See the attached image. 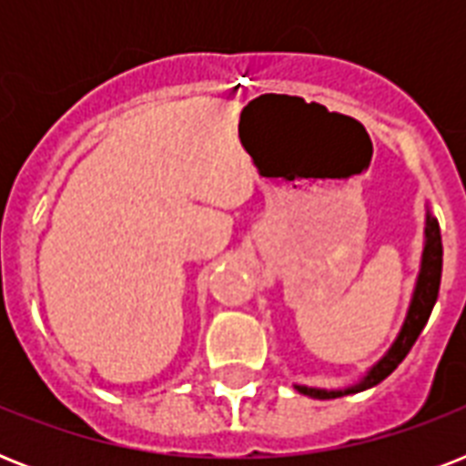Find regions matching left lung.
<instances>
[{"instance_id":"obj_1","label":"left lung","mask_w":466,"mask_h":466,"mask_svg":"<svg viewBox=\"0 0 466 466\" xmlns=\"http://www.w3.org/2000/svg\"><path fill=\"white\" fill-rule=\"evenodd\" d=\"M441 276H442V239H441V225L438 219L431 215V210L426 212V247H423V258H420V273L419 280H416V288H413V298L409 311H406L404 326L399 331L397 340L391 343V348L387 350L382 360L372 365L368 370V375L362 377L360 382L353 384V387H346V390H317V387H305V384H295V390L299 394H307L311 399H336L346 397V394H355V391L370 390L390 377L394 370L399 368V362L404 360L411 346L416 343V339L423 331V326L428 324V317L435 307V299H438V290H441Z\"/></svg>"}]
</instances>
